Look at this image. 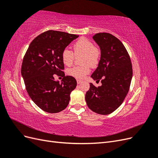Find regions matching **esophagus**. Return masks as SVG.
<instances>
[{
    "label": "esophagus",
    "mask_w": 158,
    "mask_h": 158,
    "mask_svg": "<svg viewBox=\"0 0 158 158\" xmlns=\"http://www.w3.org/2000/svg\"><path fill=\"white\" fill-rule=\"evenodd\" d=\"M76 81H77V84H81L82 82V80H76Z\"/></svg>",
    "instance_id": "esophagus-1"
}]
</instances>
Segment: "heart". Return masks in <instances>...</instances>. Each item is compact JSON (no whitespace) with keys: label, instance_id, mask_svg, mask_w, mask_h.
Listing matches in <instances>:
<instances>
[{"label":"heart","instance_id":"obj_1","mask_svg":"<svg viewBox=\"0 0 158 158\" xmlns=\"http://www.w3.org/2000/svg\"><path fill=\"white\" fill-rule=\"evenodd\" d=\"M80 55H82L81 63L83 64L69 68L66 73L73 77L82 79L89 73L90 66L95 67L99 64L101 52L90 40L82 37L73 45V52L66 48L61 53L62 61L65 65L70 66L74 60V56Z\"/></svg>","mask_w":158,"mask_h":158}]
</instances>
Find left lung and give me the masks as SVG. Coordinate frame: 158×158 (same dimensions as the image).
Listing matches in <instances>:
<instances>
[{
    "mask_svg": "<svg viewBox=\"0 0 158 158\" xmlns=\"http://www.w3.org/2000/svg\"><path fill=\"white\" fill-rule=\"evenodd\" d=\"M101 50L98 68L91 76L101 86L89 84L85 102L92 111L109 114L123 103L128 92L132 77L130 56L122 42L108 33H98L93 36Z\"/></svg>",
    "mask_w": 158,
    "mask_h": 158,
    "instance_id": "1",
    "label": "left lung"
}]
</instances>
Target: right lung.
<instances>
[{
	"label": "right lung",
	"mask_w": 158,
	"mask_h": 158,
	"mask_svg": "<svg viewBox=\"0 0 158 158\" xmlns=\"http://www.w3.org/2000/svg\"><path fill=\"white\" fill-rule=\"evenodd\" d=\"M79 35L49 30L33 40L23 56L21 74L32 101L43 111H62L69 105L70 95L77 85L76 79L65 76L61 53ZM63 77L55 81L54 74Z\"/></svg>",
	"instance_id": "obj_1"
}]
</instances>
